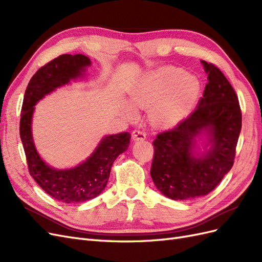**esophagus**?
<instances>
[{
	"label": "esophagus",
	"mask_w": 262,
	"mask_h": 262,
	"mask_svg": "<svg viewBox=\"0 0 262 262\" xmlns=\"http://www.w3.org/2000/svg\"><path fill=\"white\" fill-rule=\"evenodd\" d=\"M145 138H146V133H145L144 130H141V129L133 130V132H132V139L134 141L145 140Z\"/></svg>",
	"instance_id": "1"
}]
</instances>
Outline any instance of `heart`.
I'll list each match as a JSON object with an SVG mask.
<instances>
[{
	"label": "heart",
	"instance_id": "obj_1",
	"mask_svg": "<svg viewBox=\"0 0 262 262\" xmlns=\"http://www.w3.org/2000/svg\"><path fill=\"white\" fill-rule=\"evenodd\" d=\"M201 91L198 78L185 70L165 66L149 71L129 91L130 100L142 108H150L154 123L170 126L178 123L188 114ZM132 113V109L129 108Z\"/></svg>",
	"mask_w": 262,
	"mask_h": 262
}]
</instances>
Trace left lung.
Returning <instances> with one entry per match:
<instances>
[{
    "mask_svg": "<svg viewBox=\"0 0 262 262\" xmlns=\"http://www.w3.org/2000/svg\"><path fill=\"white\" fill-rule=\"evenodd\" d=\"M201 62L208 84L198 107L153 142L150 176L156 188L172 200L196 199L220 184L233 167L242 130L241 106L232 85L217 67ZM203 133L210 147L199 156L194 148Z\"/></svg>",
    "mask_w": 262,
    "mask_h": 262,
    "instance_id": "8db88e82",
    "label": "left lung"
}]
</instances>
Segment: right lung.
<instances>
[{
	"instance_id": "1",
	"label": "right lung",
	"mask_w": 262,
	"mask_h": 262,
	"mask_svg": "<svg viewBox=\"0 0 262 262\" xmlns=\"http://www.w3.org/2000/svg\"><path fill=\"white\" fill-rule=\"evenodd\" d=\"M91 64V59L83 54L59 55L37 71L24 95L19 134L29 173L47 193L64 203H80L100 194L106 188L116 158L130 144L129 132L107 136L85 162L70 169L50 167L37 152L31 136L34 106L58 87L82 76L85 68Z\"/></svg>"
}]
</instances>
